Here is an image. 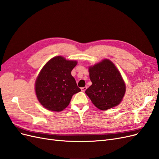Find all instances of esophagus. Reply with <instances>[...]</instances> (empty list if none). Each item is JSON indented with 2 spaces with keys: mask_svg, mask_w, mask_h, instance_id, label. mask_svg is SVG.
Instances as JSON below:
<instances>
[{
  "mask_svg": "<svg viewBox=\"0 0 159 159\" xmlns=\"http://www.w3.org/2000/svg\"><path fill=\"white\" fill-rule=\"evenodd\" d=\"M87 87H84V88H81V91H84H84L86 90V89H87Z\"/></svg>",
  "mask_w": 159,
  "mask_h": 159,
  "instance_id": "34e87169",
  "label": "esophagus"
}]
</instances>
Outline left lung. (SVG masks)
<instances>
[{
	"label": "left lung",
	"mask_w": 159,
	"mask_h": 159,
	"mask_svg": "<svg viewBox=\"0 0 159 159\" xmlns=\"http://www.w3.org/2000/svg\"><path fill=\"white\" fill-rule=\"evenodd\" d=\"M92 82L85 90L95 106L107 110L118 105L123 99L126 86L116 66L109 60L105 59L89 68Z\"/></svg>",
	"instance_id": "1"
}]
</instances>
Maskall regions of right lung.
I'll use <instances>...</instances> for the list:
<instances>
[{
    "label": "right lung",
    "mask_w": 159,
    "mask_h": 159,
    "mask_svg": "<svg viewBox=\"0 0 159 159\" xmlns=\"http://www.w3.org/2000/svg\"><path fill=\"white\" fill-rule=\"evenodd\" d=\"M77 63L56 56L41 70L35 82V91L38 101L46 109L61 111L68 107L72 96L81 91L71 74Z\"/></svg>",
    "instance_id": "add662e5"
}]
</instances>
